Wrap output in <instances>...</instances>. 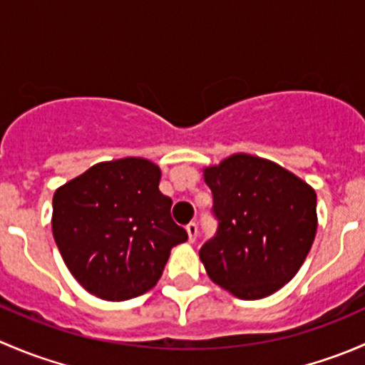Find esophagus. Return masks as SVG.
Returning a JSON list of instances; mask_svg holds the SVG:
<instances>
[{
  "label": "esophagus",
  "mask_w": 365,
  "mask_h": 365,
  "mask_svg": "<svg viewBox=\"0 0 365 365\" xmlns=\"http://www.w3.org/2000/svg\"><path fill=\"white\" fill-rule=\"evenodd\" d=\"M187 230V235H189V242H196V237H197V226L194 222H190L189 226L185 227Z\"/></svg>",
  "instance_id": "esophagus-1"
}]
</instances>
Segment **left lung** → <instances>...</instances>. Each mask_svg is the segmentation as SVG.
<instances>
[{
    "label": "left lung",
    "instance_id": "1",
    "mask_svg": "<svg viewBox=\"0 0 365 365\" xmlns=\"http://www.w3.org/2000/svg\"><path fill=\"white\" fill-rule=\"evenodd\" d=\"M219 227L201 247L208 277L242 300L292 281L318 230L316 192L275 162L235 153L203 168Z\"/></svg>",
    "mask_w": 365,
    "mask_h": 365
}]
</instances>
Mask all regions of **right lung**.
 Returning <instances> with one entry per match:
<instances>
[{"mask_svg": "<svg viewBox=\"0 0 365 365\" xmlns=\"http://www.w3.org/2000/svg\"><path fill=\"white\" fill-rule=\"evenodd\" d=\"M160 168L143 157L98 162L58 187L53 237L77 282L102 300L121 302L157 284L187 231L159 190Z\"/></svg>", "mask_w": 365, "mask_h": 365, "instance_id": "obj_1", "label": "right lung"}]
</instances>
